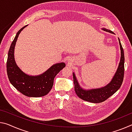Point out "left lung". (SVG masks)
<instances>
[{
	"label": "left lung",
	"mask_w": 132,
	"mask_h": 132,
	"mask_svg": "<svg viewBox=\"0 0 132 132\" xmlns=\"http://www.w3.org/2000/svg\"><path fill=\"white\" fill-rule=\"evenodd\" d=\"M102 30L112 33V34H114L111 30H108L106 28H102ZM118 40L121 52L120 62H119L116 73L114 75L111 81L108 85L100 87V88L85 89L80 86L75 73H73L75 92L77 96L81 99L87 102H92V103H101V102L105 101L114 93H116L120 87L123 80V77H124L125 56L120 39L118 38Z\"/></svg>",
	"instance_id": "8db88e82"
}]
</instances>
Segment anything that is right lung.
Segmentation results:
<instances>
[{
    "instance_id": "obj_1",
    "label": "right lung",
    "mask_w": 132,
    "mask_h": 132,
    "mask_svg": "<svg viewBox=\"0 0 132 132\" xmlns=\"http://www.w3.org/2000/svg\"><path fill=\"white\" fill-rule=\"evenodd\" d=\"M28 25L20 29L10 45L7 60V73L11 84L21 93L28 97H38L46 95L53 85L55 76L64 68V62L52 65L42 74L36 76L29 75L19 68L14 59V52L16 43L20 32Z\"/></svg>"
}]
</instances>
